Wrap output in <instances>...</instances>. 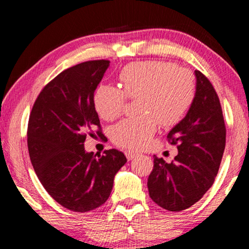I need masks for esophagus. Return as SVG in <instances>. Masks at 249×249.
Returning a JSON list of instances; mask_svg holds the SVG:
<instances>
[{
	"instance_id": "obj_1",
	"label": "esophagus",
	"mask_w": 249,
	"mask_h": 249,
	"mask_svg": "<svg viewBox=\"0 0 249 249\" xmlns=\"http://www.w3.org/2000/svg\"><path fill=\"white\" fill-rule=\"evenodd\" d=\"M124 154H125V156H127V159L129 160V161H131V160L136 159V158H137V156L139 155L138 153H136V152H134V151H125Z\"/></svg>"
}]
</instances>
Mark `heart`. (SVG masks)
<instances>
[{"label": "heart", "mask_w": 249, "mask_h": 249, "mask_svg": "<svg viewBox=\"0 0 249 249\" xmlns=\"http://www.w3.org/2000/svg\"><path fill=\"white\" fill-rule=\"evenodd\" d=\"M121 89L101 85L94 93L98 115L111 121L124 110L125 96L138 98L139 117L125 119L112 129L115 144L139 149L155 134L160 122L164 127L182 120L195 98V79L190 71L165 61L129 63L119 74Z\"/></svg>", "instance_id": "b5f03b06"}]
</instances>
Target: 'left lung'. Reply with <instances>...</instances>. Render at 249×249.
Returning a JSON list of instances; mask_svg holds the SVG:
<instances>
[{"label":"left lung","mask_w":249,"mask_h":249,"mask_svg":"<svg viewBox=\"0 0 249 249\" xmlns=\"http://www.w3.org/2000/svg\"><path fill=\"white\" fill-rule=\"evenodd\" d=\"M195 76L192 107L168 134L178 155L171 163L155 156L147 181L151 198L171 212L189 209L212 187L226 147V125L216 91L200 71L195 70Z\"/></svg>","instance_id":"8db88e82"}]
</instances>
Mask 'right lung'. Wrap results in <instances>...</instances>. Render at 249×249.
Listing matches in <instances>:
<instances>
[{"label": "right lung", "instance_id": "right-lung-1", "mask_svg": "<svg viewBox=\"0 0 249 249\" xmlns=\"http://www.w3.org/2000/svg\"><path fill=\"white\" fill-rule=\"evenodd\" d=\"M108 66L110 61L95 60L62 71L43 88L29 115L27 142L34 170L52 198L73 212L107 202L114 176L127 162L118 149L96 157L84 146L96 127L103 135L94 93Z\"/></svg>", "mask_w": 249, "mask_h": 249}]
</instances>
